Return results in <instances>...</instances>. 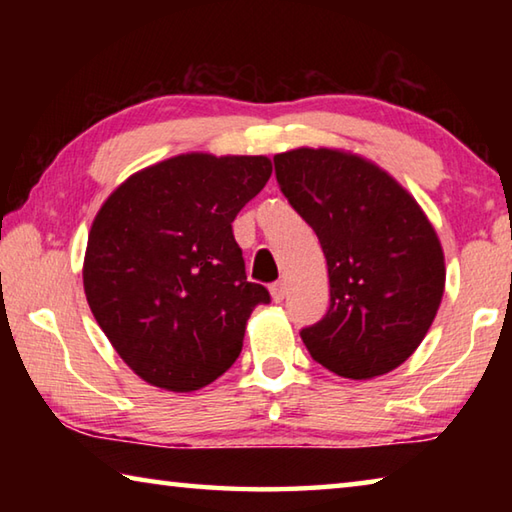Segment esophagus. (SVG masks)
<instances>
[{"label":"esophagus","mask_w":512,"mask_h":512,"mask_svg":"<svg viewBox=\"0 0 512 512\" xmlns=\"http://www.w3.org/2000/svg\"><path fill=\"white\" fill-rule=\"evenodd\" d=\"M271 296L275 302H282L284 298H287V282H275L271 284Z\"/></svg>","instance_id":"34e87169"}]
</instances>
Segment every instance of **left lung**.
<instances>
[{
	"mask_svg": "<svg viewBox=\"0 0 512 512\" xmlns=\"http://www.w3.org/2000/svg\"><path fill=\"white\" fill-rule=\"evenodd\" d=\"M275 178L316 232L329 307L302 327L314 361L348 379L391 372L427 336L445 291V257L415 198L377 164L336 149L277 153Z\"/></svg>",
	"mask_w": 512,
	"mask_h": 512,
	"instance_id": "1",
	"label": "left lung"
}]
</instances>
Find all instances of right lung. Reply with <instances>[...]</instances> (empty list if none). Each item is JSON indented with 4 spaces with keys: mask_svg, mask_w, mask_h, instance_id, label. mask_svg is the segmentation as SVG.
I'll return each instance as SVG.
<instances>
[{
    "mask_svg": "<svg viewBox=\"0 0 512 512\" xmlns=\"http://www.w3.org/2000/svg\"><path fill=\"white\" fill-rule=\"evenodd\" d=\"M264 155L185 153L137 171L94 216L85 298L135 375L198 391L237 361L246 320L271 302L248 282L232 221L271 178Z\"/></svg>",
    "mask_w": 512,
    "mask_h": 512,
    "instance_id": "add662e5",
    "label": "right lung"
}]
</instances>
